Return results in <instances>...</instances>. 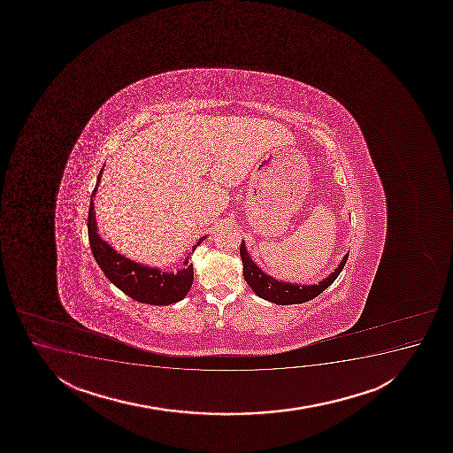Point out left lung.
Segmentation results:
<instances>
[{"label":"left lung","mask_w":453,"mask_h":453,"mask_svg":"<svg viewBox=\"0 0 453 453\" xmlns=\"http://www.w3.org/2000/svg\"><path fill=\"white\" fill-rule=\"evenodd\" d=\"M241 259H242V270H244L245 282L255 291L257 297L268 300L276 304H298L309 302L317 297L325 291L326 288L330 287L336 277L340 276L342 268L346 265L349 253L341 259L340 265L336 266L329 276L321 279L319 283H311V285H302V283L285 282L279 280L276 277L270 276L268 273L264 272L261 266L257 265L251 259L250 253L247 251L244 240L241 242Z\"/></svg>","instance_id":"obj_1"}]
</instances>
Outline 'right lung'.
Here are the masks:
<instances>
[{"mask_svg": "<svg viewBox=\"0 0 453 453\" xmlns=\"http://www.w3.org/2000/svg\"><path fill=\"white\" fill-rule=\"evenodd\" d=\"M103 171L104 166L96 177V188L92 191L91 203H89V213H88V234H89V244H91L92 255L96 257V264L102 268L104 276L118 289H121L124 294H127L128 297L134 298L139 303L168 306V304L180 302L181 298L187 297L194 280V270L189 262V255L185 257L183 266L177 272H164L159 266L144 265L118 253L112 245L98 234L94 198L102 180ZM206 238L208 234L202 236L194 244L192 250H196V247L202 244Z\"/></svg>", "mask_w": 453, "mask_h": 453, "instance_id": "right-lung-1", "label": "right lung"}]
</instances>
